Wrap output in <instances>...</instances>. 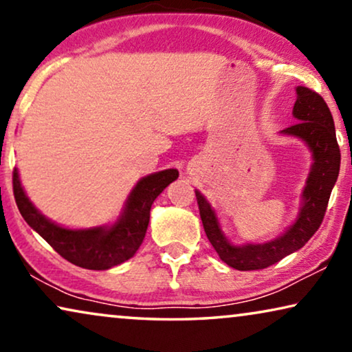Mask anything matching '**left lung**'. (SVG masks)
<instances>
[{"label": "left lung", "mask_w": 352, "mask_h": 352, "mask_svg": "<svg viewBox=\"0 0 352 352\" xmlns=\"http://www.w3.org/2000/svg\"><path fill=\"white\" fill-rule=\"evenodd\" d=\"M294 116L298 122L282 131L285 135L301 138L313 155L301 207L295 223L284 234L265 244L234 245L221 231L215 210L199 191H196L199 215L207 239L217 254L231 268L239 271L263 270L294 254L308 242L322 223L330 192L340 174V146L335 124L327 103L318 92L305 86L296 87Z\"/></svg>", "instance_id": "obj_1"}]
</instances>
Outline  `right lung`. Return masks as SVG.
I'll use <instances>...</instances> for the list:
<instances>
[{
	"label": "right lung",
	"instance_id": "obj_1",
	"mask_svg": "<svg viewBox=\"0 0 352 352\" xmlns=\"http://www.w3.org/2000/svg\"><path fill=\"white\" fill-rule=\"evenodd\" d=\"M178 178L177 169H167L143 177L133 186L126 207L113 226L87 230H68L46 219L23 191L19 170L14 169L12 188L16 204L23 220L70 263L86 270H110L124 263L143 242L150 223L151 204L157 196Z\"/></svg>",
	"mask_w": 352,
	"mask_h": 352
}]
</instances>
